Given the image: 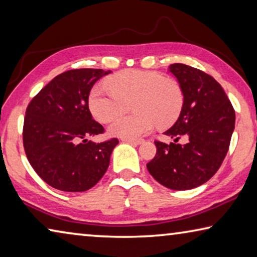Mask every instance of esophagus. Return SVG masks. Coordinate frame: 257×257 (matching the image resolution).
I'll return each instance as SVG.
<instances>
[{"label": "esophagus", "instance_id": "obj_1", "mask_svg": "<svg viewBox=\"0 0 257 257\" xmlns=\"http://www.w3.org/2000/svg\"><path fill=\"white\" fill-rule=\"evenodd\" d=\"M122 142H125V143L130 144H141L143 140H142V138H122Z\"/></svg>", "mask_w": 257, "mask_h": 257}]
</instances>
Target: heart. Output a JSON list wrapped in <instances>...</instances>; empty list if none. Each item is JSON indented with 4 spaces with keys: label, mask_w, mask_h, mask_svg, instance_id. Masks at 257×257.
Returning <instances> with one entry per match:
<instances>
[{
    "label": "heart",
    "mask_w": 257,
    "mask_h": 257,
    "mask_svg": "<svg viewBox=\"0 0 257 257\" xmlns=\"http://www.w3.org/2000/svg\"><path fill=\"white\" fill-rule=\"evenodd\" d=\"M109 90L95 87L88 104L95 119L107 122L132 102L135 113L116 116L108 127L111 135L134 138L159 127L172 124L184 104V92L176 80L154 71L123 70L106 80Z\"/></svg>",
    "instance_id": "1"
}]
</instances>
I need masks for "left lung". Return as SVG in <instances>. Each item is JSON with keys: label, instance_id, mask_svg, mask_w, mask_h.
Returning <instances> with one entry per match:
<instances>
[{"label": "left lung", "instance_id": "obj_1", "mask_svg": "<svg viewBox=\"0 0 257 257\" xmlns=\"http://www.w3.org/2000/svg\"><path fill=\"white\" fill-rule=\"evenodd\" d=\"M169 72L184 92L178 120L165 135L175 138L166 144L154 141L157 153L146 167L156 181L172 190H190L216 174L229 151L235 113L216 80L185 64H172ZM185 136L188 143H177Z\"/></svg>", "mask_w": 257, "mask_h": 257}]
</instances>
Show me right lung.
<instances>
[{
  "label": "right lung",
  "instance_id": "right-lung-1",
  "mask_svg": "<svg viewBox=\"0 0 257 257\" xmlns=\"http://www.w3.org/2000/svg\"><path fill=\"white\" fill-rule=\"evenodd\" d=\"M109 71L79 68L57 75L30 101L24 119L23 144L36 174L57 190L83 192L106 173L117 138L93 143L104 134L89 111L92 85Z\"/></svg>",
  "mask_w": 257,
  "mask_h": 257
}]
</instances>
